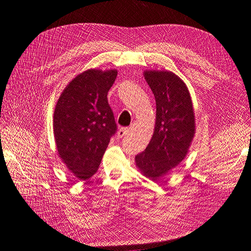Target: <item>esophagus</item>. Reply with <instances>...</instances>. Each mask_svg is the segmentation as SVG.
Returning a JSON list of instances; mask_svg holds the SVG:
<instances>
[{
    "label": "esophagus",
    "instance_id": "esophagus-1",
    "mask_svg": "<svg viewBox=\"0 0 251 251\" xmlns=\"http://www.w3.org/2000/svg\"><path fill=\"white\" fill-rule=\"evenodd\" d=\"M127 127H122L120 129H118V132H117V137L118 138H123L125 135H126L127 134Z\"/></svg>",
    "mask_w": 251,
    "mask_h": 251
}]
</instances>
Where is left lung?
I'll return each instance as SVG.
<instances>
[{
	"instance_id": "8db88e82",
	"label": "left lung",
	"mask_w": 251,
	"mask_h": 251,
	"mask_svg": "<svg viewBox=\"0 0 251 251\" xmlns=\"http://www.w3.org/2000/svg\"><path fill=\"white\" fill-rule=\"evenodd\" d=\"M156 103L155 126L144 151L135 156L138 170L156 181L182 162L196 134V118L186 84L167 70H145Z\"/></svg>"
}]
</instances>
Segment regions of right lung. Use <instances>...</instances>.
<instances>
[{
	"instance_id": "obj_1",
	"label": "right lung",
	"mask_w": 251,
	"mask_h": 251,
	"mask_svg": "<svg viewBox=\"0 0 251 251\" xmlns=\"http://www.w3.org/2000/svg\"><path fill=\"white\" fill-rule=\"evenodd\" d=\"M116 76V69H88L67 84L56 102L53 135L57 154L80 180H87L98 171L116 131L107 100Z\"/></svg>"
}]
</instances>
